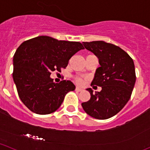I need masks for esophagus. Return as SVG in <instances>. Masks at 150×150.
Listing matches in <instances>:
<instances>
[{
	"label": "esophagus",
	"mask_w": 150,
	"mask_h": 150,
	"mask_svg": "<svg viewBox=\"0 0 150 150\" xmlns=\"http://www.w3.org/2000/svg\"><path fill=\"white\" fill-rule=\"evenodd\" d=\"M75 91L80 92V91H82V88H80L79 87H76V88H75Z\"/></svg>",
	"instance_id": "esophagus-1"
}]
</instances>
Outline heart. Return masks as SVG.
I'll use <instances>...</instances> for the list:
<instances>
[{
	"label": "heart",
	"mask_w": 150,
	"mask_h": 150,
	"mask_svg": "<svg viewBox=\"0 0 150 150\" xmlns=\"http://www.w3.org/2000/svg\"><path fill=\"white\" fill-rule=\"evenodd\" d=\"M76 81H77V83H79V84H81V83H83V80L80 79V78H77Z\"/></svg>",
	"instance_id": "b5f03b06"
}]
</instances>
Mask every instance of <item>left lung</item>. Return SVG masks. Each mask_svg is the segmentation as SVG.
<instances>
[{
  "instance_id": "left-lung-1",
  "label": "left lung",
  "mask_w": 150,
  "mask_h": 150,
  "mask_svg": "<svg viewBox=\"0 0 150 150\" xmlns=\"http://www.w3.org/2000/svg\"><path fill=\"white\" fill-rule=\"evenodd\" d=\"M85 48L98 59L91 84L100 86L101 91L93 94L87 88L91 98L82 107L91 117L107 119L115 116L130 98L136 82L134 61L120 47L104 41L83 42Z\"/></svg>"
}]
</instances>
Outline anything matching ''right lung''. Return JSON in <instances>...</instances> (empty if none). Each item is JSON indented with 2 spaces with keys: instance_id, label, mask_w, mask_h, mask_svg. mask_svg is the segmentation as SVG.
<instances>
[{
  "instance_id": "add662e5",
  "label": "right lung",
  "mask_w": 150,
  "mask_h": 150,
  "mask_svg": "<svg viewBox=\"0 0 150 150\" xmlns=\"http://www.w3.org/2000/svg\"><path fill=\"white\" fill-rule=\"evenodd\" d=\"M83 49L80 42L48 36L29 39L18 47L13 59V79L20 99L29 110L45 115L59 108L75 86L70 80L55 83L51 72L65 68L72 56Z\"/></svg>"
}]
</instances>
